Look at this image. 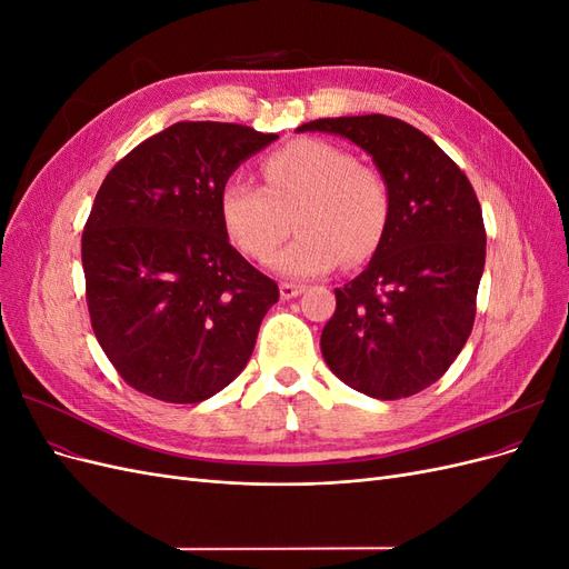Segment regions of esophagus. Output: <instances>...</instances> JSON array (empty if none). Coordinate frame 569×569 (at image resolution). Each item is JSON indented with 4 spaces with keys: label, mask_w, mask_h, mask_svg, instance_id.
<instances>
[{
    "label": "esophagus",
    "mask_w": 569,
    "mask_h": 569,
    "mask_svg": "<svg viewBox=\"0 0 569 569\" xmlns=\"http://www.w3.org/2000/svg\"><path fill=\"white\" fill-rule=\"evenodd\" d=\"M301 291H303L301 284H291V282H282V284H280V297H282L284 301L297 299V297L301 295Z\"/></svg>",
    "instance_id": "34e87169"
}]
</instances>
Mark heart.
I'll list each match as a JSON object with an SVG mask.
<instances>
[{
	"mask_svg": "<svg viewBox=\"0 0 569 569\" xmlns=\"http://www.w3.org/2000/svg\"><path fill=\"white\" fill-rule=\"evenodd\" d=\"M266 189L230 178L218 194V213L232 244L266 261L289 234L299 237L270 261L284 278H318L341 261L358 266L380 247L389 213V184L351 151L322 140H297L261 163Z\"/></svg>",
	"mask_w": 569,
	"mask_h": 569,
	"instance_id": "1",
	"label": "heart"
}]
</instances>
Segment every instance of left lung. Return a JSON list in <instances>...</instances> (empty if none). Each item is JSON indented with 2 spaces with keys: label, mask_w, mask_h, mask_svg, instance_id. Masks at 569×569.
Listing matches in <instances>:
<instances>
[{
  "label": "left lung",
  "mask_w": 569,
  "mask_h": 569,
  "mask_svg": "<svg viewBox=\"0 0 569 569\" xmlns=\"http://www.w3.org/2000/svg\"><path fill=\"white\" fill-rule=\"evenodd\" d=\"M297 130L347 137L389 184L382 242L358 278L335 289L320 349L343 385L406 399L435 385L472 332L487 256L475 189L435 140L399 118H320Z\"/></svg>",
  "instance_id": "8db88e82"
}]
</instances>
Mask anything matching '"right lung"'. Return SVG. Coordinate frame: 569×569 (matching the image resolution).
I'll list each match as a JSON object with an SVG mask.
<instances>
[{
	"label": "right lung",
	"instance_id": "add662e5",
	"mask_svg": "<svg viewBox=\"0 0 569 569\" xmlns=\"http://www.w3.org/2000/svg\"><path fill=\"white\" fill-rule=\"evenodd\" d=\"M274 140L184 120L137 144L99 187L82 232L92 330L118 375L151 399L199 403L226 389L280 299L218 213L222 184Z\"/></svg>",
	"mask_w": 569,
	"mask_h": 569
}]
</instances>
